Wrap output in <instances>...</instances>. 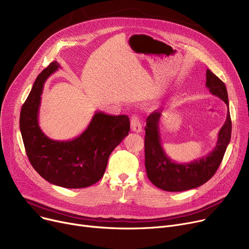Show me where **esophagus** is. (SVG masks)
Returning a JSON list of instances; mask_svg holds the SVG:
<instances>
[{
  "instance_id": "34e87169",
  "label": "esophagus",
  "mask_w": 249,
  "mask_h": 249,
  "mask_svg": "<svg viewBox=\"0 0 249 249\" xmlns=\"http://www.w3.org/2000/svg\"><path fill=\"white\" fill-rule=\"evenodd\" d=\"M131 129H132V131L137 132V133L142 131V124L139 120L138 116H136V115H133L131 118Z\"/></svg>"
}]
</instances>
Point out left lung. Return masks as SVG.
<instances>
[{
  "label": "left lung",
  "mask_w": 249,
  "mask_h": 249,
  "mask_svg": "<svg viewBox=\"0 0 249 249\" xmlns=\"http://www.w3.org/2000/svg\"><path fill=\"white\" fill-rule=\"evenodd\" d=\"M206 87L212 95L225 102L228 110L226 121L219 131L216 146L203 158L188 163H178L169 159L160 142L159 121L161 113L154 111L147 117L144 128L146 174L152 184L163 191L182 192L204 185L215 175L223 160L232 129L227 89L225 84L210 70L206 71Z\"/></svg>",
  "instance_id": "1"
}]
</instances>
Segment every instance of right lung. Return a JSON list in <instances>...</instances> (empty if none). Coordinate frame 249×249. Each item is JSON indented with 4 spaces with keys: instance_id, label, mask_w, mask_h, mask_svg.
Here are the masks:
<instances>
[{
    "instance_id": "add662e5",
    "label": "right lung",
    "mask_w": 249,
    "mask_h": 249,
    "mask_svg": "<svg viewBox=\"0 0 249 249\" xmlns=\"http://www.w3.org/2000/svg\"><path fill=\"white\" fill-rule=\"evenodd\" d=\"M60 69L52 61L38 74L20 113V130L28 160L50 184L68 189L87 188L104 176L109 156L130 131L129 117L95 113L88 128L74 139L52 140L38 124L44 84Z\"/></svg>"
}]
</instances>
